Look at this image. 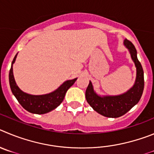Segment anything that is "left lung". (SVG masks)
<instances>
[{
	"instance_id": "left-lung-1",
	"label": "left lung",
	"mask_w": 154,
	"mask_h": 154,
	"mask_svg": "<svg viewBox=\"0 0 154 154\" xmlns=\"http://www.w3.org/2000/svg\"><path fill=\"white\" fill-rule=\"evenodd\" d=\"M124 44L128 48L137 67V78L134 87L127 93L120 96L103 97L95 94L91 81L86 90L85 95L87 103L95 111L106 117L116 118L127 113L139 102L144 88L143 70L140 62L137 59V50L134 44L127 39L124 40Z\"/></svg>"
}]
</instances>
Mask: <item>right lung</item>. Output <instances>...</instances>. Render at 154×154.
<instances>
[{
	"instance_id": "add662e5",
	"label": "right lung",
	"mask_w": 154,
	"mask_h": 154,
	"mask_svg": "<svg viewBox=\"0 0 154 154\" xmlns=\"http://www.w3.org/2000/svg\"><path fill=\"white\" fill-rule=\"evenodd\" d=\"M17 54L14 58L12 64L14 63ZM76 80H77V78L71 80H67L63 83L57 90L49 94L34 96V95H30V94L23 93L17 86L14 78L12 65L9 72L10 87L15 97L26 110L30 113H37V114H44L57 107L63 100L67 90L74 84Z\"/></svg>"
}]
</instances>
